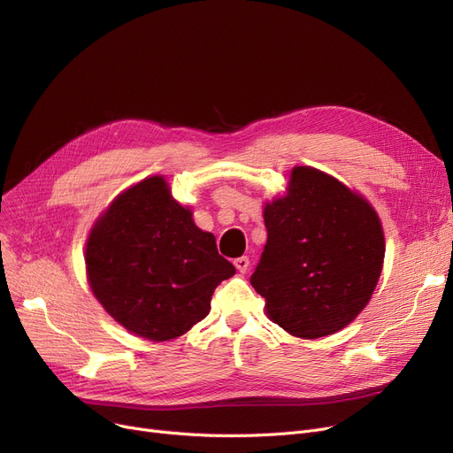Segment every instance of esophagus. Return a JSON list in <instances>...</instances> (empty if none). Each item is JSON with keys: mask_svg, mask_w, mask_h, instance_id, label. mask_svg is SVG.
<instances>
[{"mask_svg": "<svg viewBox=\"0 0 453 453\" xmlns=\"http://www.w3.org/2000/svg\"><path fill=\"white\" fill-rule=\"evenodd\" d=\"M233 265L237 266V270H239V272H242V273H244V272H248V268H250V259L246 257V255H242V257H237V259H234V261H233Z\"/></svg>", "mask_w": 453, "mask_h": 453, "instance_id": "1", "label": "esophagus"}]
</instances>
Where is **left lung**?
<instances>
[{"label":"left lung","instance_id":"8db88e82","mask_svg":"<svg viewBox=\"0 0 453 453\" xmlns=\"http://www.w3.org/2000/svg\"><path fill=\"white\" fill-rule=\"evenodd\" d=\"M287 196L265 207L268 239L251 273L272 322L320 339L366 307L385 257L380 216L331 175L296 166Z\"/></svg>","mask_w":453,"mask_h":453}]
</instances>
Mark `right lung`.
<instances>
[{
  "label": "right lung",
  "mask_w": 453,
  "mask_h": 453,
  "mask_svg": "<svg viewBox=\"0 0 453 453\" xmlns=\"http://www.w3.org/2000/svg\"><path fill=\"white\" fill-rule=\"evenodd\" d=\"M94 296L127 331L155 342L203 320L214 288L234 273L192 212L153 175L122 192L94 224L85 251Z\"/></svg>",
  "instance_id": "1"
}]
</instances>
